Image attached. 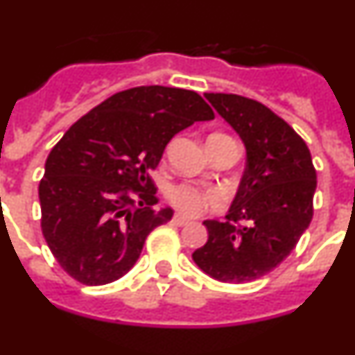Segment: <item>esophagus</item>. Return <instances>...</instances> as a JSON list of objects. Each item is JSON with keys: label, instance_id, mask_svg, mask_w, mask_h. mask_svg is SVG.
I'll list each match as a JSON object with an SVG mask.
<instances>
[{"label": "esophagus", "instance_id": "34e87169", "mask_svg": "<svg viewBox=\"0 0 355 355\" xmlns=\"http://www.w3.org/2000/svg\"><path fill=\"white\" fill-rule=\"evenodd\" d=\"M171 222L174 225H178V227H183V225L188 224V218H184L183 215H174V216H172Z\"/></svg>", "mask_w": 355, "mask_h": 355}]
</instances>
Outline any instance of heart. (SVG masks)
Masks as SVG:
<instances>
[{"instance_id": "obj_1", "label": "heart", "mask_w": 355, "mask_h": 355, "mask_svg": "<svg viewBox=\"0 0 355 355\" xmlns=\"http://www.w3.org/2000/svg\"><path fill=\"white\" fill-rule=\"evenodd\" d=\"M171 205L187 216H199L206 211L224 208V196L216 188H200L190 183L172 184L167 190Z\"/></svg>"}]
</instances>
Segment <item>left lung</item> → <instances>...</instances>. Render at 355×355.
I'll use <instances>...</instances> for the list:
<instances>
[{
	"label": "left lung",
	"mask_w": 355,
	"mask_h": 355,
	"mask_svg": "<svg viewBox=\"0 0 355 355\" xmlns=\"http://www.w3.org/2000/svg\"><path fill=\"white\" fill-rule=\"evenodd\" d=\"M206 99L243 140L247 167L225 222H205L208 241L192 258L222 283H250L281 265L311 224L316 171L302 137L268 106L238 94Z\"/></svg>",
	"instance_id": "obj_1"
}]
</instances>
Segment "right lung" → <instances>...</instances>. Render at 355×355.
Masks as SVG:
<instances>
[{"label": "right lung", "mask_w": 355, "mask_h": 355, "mask_svg": "<svg viewBox=\"0 0 355 355\" xmlns=\"http://www.w3.org/2000/svg\"><path fill=\"white\" fill-rule=\"evenodd\" d=\"M215 119L193 90L135 87L108 97L65 131L39 184L40 227L58 265L87 286L114 283L146 238L167 224L150 171L172 137Z\"/></svg>", "instance_id": "1"}]
</instances>
